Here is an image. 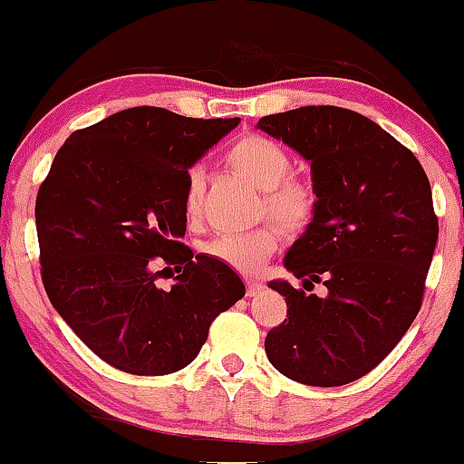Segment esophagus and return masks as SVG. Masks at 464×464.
<instances>
[{
	"instance_id": "1",
	"label": "esophagus",
	"mask_w": 464,
	"mask_h": 464,
	"mask_svg": "<svg viewBox=\"0 0 464 464\" xmlns=\"http://www.w3.org/2000/svg\"><path fill=\"white\" fill-rule=\"evenodd\" d=\"M246 289H247L249 298H254V295H258L260 291L265 289V285L260 283V280H256V278H246Z\"/></svg>"
}]
</instances>
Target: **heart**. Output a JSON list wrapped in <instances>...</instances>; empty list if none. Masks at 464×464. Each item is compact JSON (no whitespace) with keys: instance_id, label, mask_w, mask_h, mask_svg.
Segmentation results:
<instances>
[{"instance_id":"b5f03b06","label":"heart","mask_w":464,"mask_h":464,"mask_svg":"<svg viewBox=\"0 0 464 464\" xmlns=\"http://www.w3.org/2000/svg\"><path fill=\"white\" fill-rule=\"evenodd\" d=\"M226 162L243 179L265 192V208L285 230L300 234L311 226L317 212V195L314 186L291 177V158L278 142L247 133L226 150ZM204 190V169L192 166L184 186V212L188 218L201 212ZM278 243L280 234L274 226H260L246 234H218L204 249L208 256L221 260L237 272L254 274L267 263Z\"/></svg>"}]
</instances>
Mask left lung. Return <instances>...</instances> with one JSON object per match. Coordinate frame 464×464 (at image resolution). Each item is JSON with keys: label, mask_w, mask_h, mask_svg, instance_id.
<instances>
[{"label": "left lung", "mask_w": 464, "mask_h": 464, "mask_svg": "<svg viewBox=\"0 0 464 464\" xmlns=\"http://www.w3.org/2000/svg\"><path fill=\"white\" fill-rule=\"evenodd\" d=\"M260 131L311 164L317 212L285 267L302 280L269 287L287 320L265 337L285 377L333 388L372 371L420 309L439 238L430 179L410 149L351 109L300 107L258 120ZM314 282L324 299L310 294Z\"/></svg>", "instance_id": "8db88e82"}]
</instances>
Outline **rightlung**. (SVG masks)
<instances>
[{
	"label": "right lung",
	"instance_id": "add662e5",
	"mask_svg": "<svg viewBox=\"0 0 464 464\" xmlns=\"http://www.w3.org/2000/svg\"><path fill=\"white\" fill-rule=\"evenodd\" d=\"M238 122L131 107L72 133L56 153L34 206L41 278L109 366L181 371L212 320L246 295L232 267L181 243L188 169ZM155 259L176 265L170 290L157 285Z\"/></svg>",
	"mask_w": 464,
	"mask_h": 464
}]
</instances>
